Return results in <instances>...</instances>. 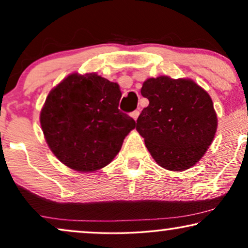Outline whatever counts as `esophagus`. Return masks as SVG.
Returning <instances> with one entry per match:
<instances>
[{"instance_id": "obj_1", "label": "esophagus", "mask_w": 248, "mask_h": 248, "mask_svg": "<svg viewBox=\"0 0 248 248\" xmlns=\"http://www.w3.org/2000/svg\"><path fill=\"white\" fill-rule=\"evenodd\" d=\"M139 115H140V111H139V110H134V111H132V113H131V116H132V117H133L135 121H137V120H138Z\"/></svg>"}]
</instances>
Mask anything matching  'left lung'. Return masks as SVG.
Instances as JSON below:
<instances>
[{
    "label": "left lung",
    "instance_id": "left-lung-1",
    "mask_svg": "<svg viewBox=\"0 0 248 248\" xmlns=\"http://www.w3.org/2000/svg\"><path fill=\"white\" fill-rule=\"evenodd\" d=\"M149 99L137 130L158 165L181 171L203 157L215 138L217 115L211 98L189 79L159 77L141 89Z\"/></svg>",
    "mask_w": 248,
    "mask_h": 248
}]
</instances>
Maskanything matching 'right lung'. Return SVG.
<instances>
[{
	"mask_svg": "<svg viewBox=\"0 0 248 248\" xmlns=\"http://www.w3.org/2000/svg\"><path fill=\"white\" fill-rule=\"evenodd\" d=\"M117 83L96 73L65 78L48 93L40 113L46 142L53 154L78 171H93L120 152L135 121L118 109Z\"/></svg>",
	"mask_w": 248,
	"mask_h": 248,
	"instance_id": "1",
	"label": "right lung"
}]
</instances>
